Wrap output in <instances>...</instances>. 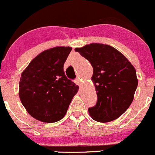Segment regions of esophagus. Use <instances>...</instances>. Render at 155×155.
Here are the masks:
<instances>
[{
    "mask_svg": "<svg viewBox=\"0 0 155 155\" xmlns=\"http://www.w3.org/2000/svg\"><path fill=\"white\" fill-rule=\"evenodd\" d=\"M75 83L78 84V86H80V87H81V86L82 85V84H83L82 80H81V78H78V79H76L75 80Z\"/></svg>",
    "mask_w": 155,
    "mask_h": 155,
    "instance_id": "obj_1",
    "label": "esophagus"
}]
</instances>
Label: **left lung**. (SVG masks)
I'll return each mask as SVG.
<instances>
[{"label": "left lung", "mask_w": 155, "mask_h": 155, "mask_svg": "<svg viewBox=\"0 0 155 155\" xmlns=\"http://www.w3.org/2000/svg\"><path fill=\"white\" fill-rule=\"evenodd\" d=\"M75 51L93 68L92 81L97 92L96 104L88 109L92 119L108 122L122 116L134 100L138 80L136 70L122 53L108 45L92 43Z\"/></svg>", "instance_id": "obj_1"}]
</instances>
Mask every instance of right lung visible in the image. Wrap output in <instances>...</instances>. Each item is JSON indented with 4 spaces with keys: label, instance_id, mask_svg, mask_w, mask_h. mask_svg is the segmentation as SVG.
Masks as SVG:
<instances>
[{
    "label": "right lung",
    "instance_id": "add662e5",
    "mask_svg": "<svg viewBox=\"0 0 155 155\" xmlns=\"http://www.w3.org/2000/svg\"><path fill=\"white\" fill-rule=\"evenodd\" d=\"M71 47H55L36 56L21 73L19 98L32 117L55 122L64 117L79 87L68 80L63 65Z\"/></svg>",
    "mask_w": 155,
    "mask_h": 155
}]
</instances>
